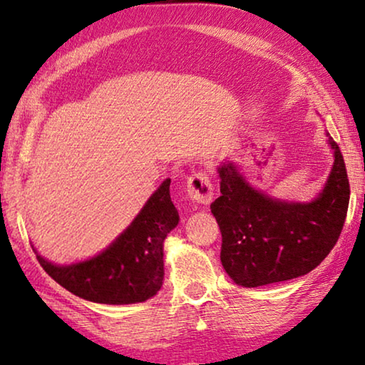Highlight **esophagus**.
<instances>
[{
    "label": "esophagus",
    "mask_w": 365,
    "mask_h": 365,
    "mask_svg": "<svg viewBox=\"0 0 365 365\" xmlns=\"http://www.w3.org/2000/svg\"><path fill=\"white\" fill-rule=\"evenodd\" d=\"M187 194L192 201L207 206L212 201L214 196V186L211 182V178L206 171L192 173L187 178Z\"/></svg>",
    "instance_id": "1"
}]
</instances>
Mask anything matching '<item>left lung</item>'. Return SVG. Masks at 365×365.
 <instances>
[{
  "label": "left lung",
  "instance_id": "obj_1",
  "mask_svg": "<svg viewBox=\"0 0 365 365\" xmlns=\"http://www.w3.org/2000/svg\"><path fill=\"white\" fill-rule=\"evenodd\" d=\"M329 136V134H327ZM334 166L312 202H282L256 191L232 163L219 168L221 196L211 212L221 229V262L239 286L259 287L304 276L336 246L351 186L342 153L329 136Z\"/></svg>",
  "mask_w": 365,
  "mask_h": 365
}]
</instances>
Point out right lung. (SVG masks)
Listing matches in <instances>:
<instances>
[{"instance_id":"1","label":"right lung","mask_w":365,"mask_h":365,"mask_svg":"<svg viewBox=\"0 0 365 365\" xmlns=\"http://www.w3.org/2000/svg\"><path fill=\"white\" fill-rule=\"evenodd\" d=\"M166 179L148 199L126 231L89 261L56 266L36 256L41 267L74 296L99 304H134L153 297L163 286V242L178 226L179 214Z\"/></svg>"}]
</instances>
